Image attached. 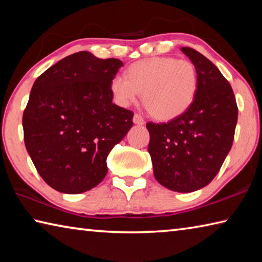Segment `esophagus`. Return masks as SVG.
Here are the masks:
<instances>
[{
    "instance_id": "1",
    "label": "esophagus",
    "mask_w": 262,
    "mask_h": 262,
    "mask_svg": "<svg viewBox=\"0 0 262 262\" xmlns=\"http://www.w3.org/2000/svg\"><path fill=\"white\" fill-rule=\"evenodd\" d=\"M133 121H134V123H136V125H144V118L142 117V115L135 113L134 114V118H133Z\"/></svg>"
}]
</instances>
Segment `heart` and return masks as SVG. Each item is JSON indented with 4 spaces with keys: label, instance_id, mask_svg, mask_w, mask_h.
Instances as JSON below:
<instances>
[{
    "label": "heart",
    "instance_id": "obj_1",
    "mask_svg": "<svg viewBox=\"0 0 262 262\" xmlns=\"http://www.w3.org/2000/svg\"><path fill=\"white\" fill-rule=\"evenodd\" d=\"M198 72L193 62L157 56L137 61L128 68L127 77L117 75L111 81L115 99L121 105L142 101L157 120H172L188 110L198 91Z\"/></svg>",
    "mask_w": 262,
    "mask_h": 262
}]
</instances>
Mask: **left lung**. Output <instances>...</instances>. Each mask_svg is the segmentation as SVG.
Masks as SVG:
<instances>
[{"label": "left lung", "mask_w": 262, "mask_h": 262, "mask_svg": "<svg viewBox=\"0 0 262 262\" xmlns=\"http://www.w3.org/2000/svg\"><path fill=\"white\" fill-rule=\"evenodd\" d=\"M198 72V91L188 110L168 122H148L154 176L174 192L205 187L232 147L238 107L232 88L210 60L181 48Z\"/></svg>", "instance_id": "8db88e82"}]
</instances>
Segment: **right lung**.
Segmentation results:
<instances>
[{"label": "right lung", "instance_id": "add662e5", "mask_svg": "<svg viewBox=\"0 0 262 262\" xmlns=\"http://www.w3.org/2000/svg\"><path fill=\"white\" fill-rule=\"evenodd\" d=\"M118 59L78 52L33 83L23 113L25 147L38 173L59 192L94 188L107 173V158L133 126L134 113L112 103Z\"/></svg>", "mask_w": 262, "mask_h": 262}]
</instances>
